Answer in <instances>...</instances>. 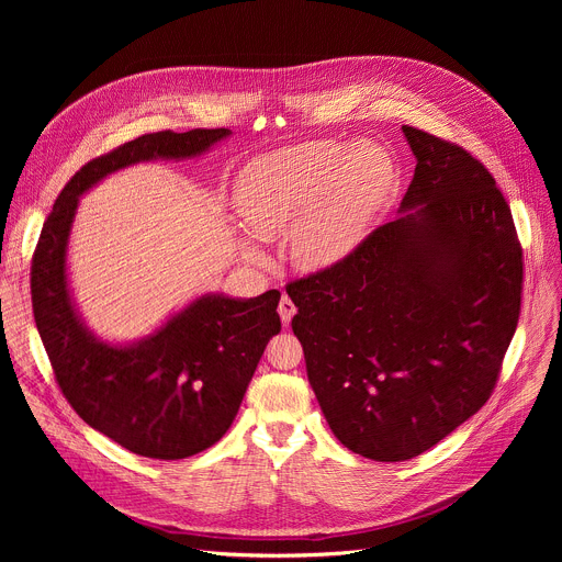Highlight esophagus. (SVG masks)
Segmentation results:
<instances>
[{
	"instance_id": "1",
	"label": "esophagus",
	"mask_w": 562,
	"mask_h": 562,
	"mask_svg": "<svg viewBox=\"0 0 562 562\" xmlns=\"http://www.w3.org/2000/svg\"><path fill=\"white\" fill-rule=\"evenodd\" d=\"M278 313H280V317H282V325H284V327H289V325H291V317L295 315V304L291 302V297H289V295H282V297H280Z\"/></svg>"
}]
</instances>
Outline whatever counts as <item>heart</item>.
Returning <instances> with one entry per match:
<instances>
[{"mask_svg":"<svg viewBox=\"0 0 562 562\" xmlns=\"http://www.w3.org/2000/svg\"><path fill=\"white\" fill-rule=\"evenodd\" d=\"M389 178V157L373 142L351 144L342 155L336 146L311 144L249 167L235 204L258 237L291 228L293 265L317 271L342 262L358 247Z\"/></svg>","mask_w":562,"mask_h":562,"instance_id":"b5f03b06","label":"heart"}]
</instances>
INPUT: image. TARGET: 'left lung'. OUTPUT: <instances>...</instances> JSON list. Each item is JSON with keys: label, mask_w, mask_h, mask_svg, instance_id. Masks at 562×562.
I'll return each instance as SVG.
<instances>
[{"label": "left lung", "mask_w": 562, "mask_h": 562, "mask_svg": "<svg viewBox=\"0 0 562 562\" xmlns=\"http://www.w3.org/2000/svg\"><path fill=\"white\" fill-rule=\"evenodd\" d=\"M403 213L286 284L311 389L336 438L397 462L483 407L516 334L522 249L485 165L414 126Z\"/></svg>", "instance_id": "left-lung-1"}]
</instances>
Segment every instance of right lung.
I'll use <instances>...</instances> for the list:
<instances>
[{"label": "right lung", "mask_w": 562, "mask_h": 562, "mask_svg": "<svg viewBox=\"0 0 562 562\" xmlns=\"http://www.w3.org/2000/svg\"><path fill=\"white\" fill-rule=\"evenodd\" d=\"M228 135V128L159 131L91 159L57 195L33 254L35 325L64 397L87 425L137 456L180 460L226 434L269 340L280 334V291L249 300L206 293L153 336L109 345L87 329L68 291L72 217L79 195L109 173L157 157H195Z\"/></svg>", "instance_id": "add662e5"}]
</instances>
